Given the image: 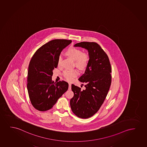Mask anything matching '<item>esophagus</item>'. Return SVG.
Returning <instances> with one entry per match:
<instances>
[{
	"mask_svg": "<svg viewBox=\"0 0 147 147\" xmlns=\"http://www.w3.org/2000/svg\"><path fill=\"white\" fill-rule=\"evenodd\" d=\"M71 89V84L70 83H69V89L70 90Z\"/></svg>",
	"mask_w": 147,
	"mask_h": 147,
	"instance_id": "1",
	"label": "esophagus"
}]
</instances>
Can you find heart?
<instances>
[{"label": "heart", "mask_w": 147, "mask_h": 147, "mask_svg": "<svg viewBox=\"0 0 147 147\" xmlns=\"http://www.w3.org/2000/svg\"><path fill=\"white\" fill-rule=\"evenodd\" d=\"M66 54L71 58L75 61V65L79 68L84 69L86 68L88 64L89 57L86 53H83L82 51L76 48H71L66 52ZM62 57H59L58 59V66H61ZM79 74L78 71L76 69L66 70L63 73L64 78L69 81H72Z\"/></svg>", "instance_id": "b5f03b06"}]
</instances>
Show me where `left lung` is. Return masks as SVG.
I'll return each mask as SVG.
<instances>
[{"instance_id":"1","label":"left lung","mask_w":147,"mask_h":147,"mask_svg":"<svg viewBox=\"0 0 147 147\" xmlns=\"http://www.w3.org/2000/svg\"><path fill=\"white\" fill-rule=\"evenodd\" d=\"M74 47L87 50L89 61L78 79L85 84V89L71 85L74 96L71 99V108L77 117L87 119L98 111L107 97L111 83V67L108 56L96 42H83Z\"/></svg>"}]
</instances>
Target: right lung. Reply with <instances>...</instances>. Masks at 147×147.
I'll list each match as a JSON object with an SVG mask.
<instances>
[{
    "label": "right lung",
    "mask_w": 147,
    "mask_h": 147,
    "mask_svg": "<svg viewBox=\"0 0 147 147\" xmlns=\"http://www.w3.org/2000/svg\"><path fill=\"white\" fill-rule=\"evenodd\" d=\"M71 42L64 39L51 40L38 49L30 60L27 88L31 103L38 111L52 109L68 89V83L64 81L54 82L52 77L61 53Z\"/></svg>",
    "instance_id": "1"
}]
</instances>
